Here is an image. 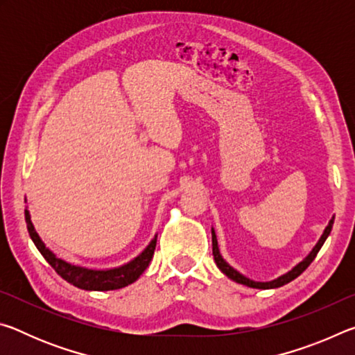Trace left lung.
I'll return each instance as SVG.
<instances>
[{
	"mask_svg": "<svg viewBox=\"0 0 355 355\" xmlns=\"http://www.w3.org/2000/svg\"><path fill=\"white\" fill-rule=\"evenodd\" d=\"M334 219L335 218H332L330 219V222H329V225L326 227V230H324V233H322V236L320 238V241L316 243V245L313 248V250L310 252V254L305 257V260H302L300 261L297 266H294L290 272H286L285 275H282V277H279V279H275V280H272V282H255V280H250V279H248V277H244L243 274H239L236 269H233L230 264H228L224 258L220 257V254H219V248H218V239H216V233H214V230L211 228V238H213V257H214V261H216V264H218V268L220 269L222 272H224L228 279H232V280H235V282H238V284H241V285H245V286H250V288H258V290H269V288H279V286H282V285H285V284H290L291 280H294L296 277H299L300 274H302L305 269H307L309 266H310V263L315 260V257L318 255V252H320V249L322 248V244H324V241H326L327 239V236L330 235V230H332V225H334Z\"/></svg>",
	"mask_w": 355,
	"mask_h": 355,
	"instance_id": "obj_1",
	"label": "left lung"
}]
</instances>
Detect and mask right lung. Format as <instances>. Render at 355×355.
I'll return each mask as SVG.
<instances>
[{"label": "right lung", "instance_id": "obj_1", "mask_svg": "<svg viewBox=\"0 0 355 355\" xmlns=\"http://www.w3.org/2000/svg\"><path fill=\"white\" fill-rule=\"evenodd\" d=\"M25 219H26V227L29 232V236L35 244V248L44 255L45 260L51 264V268L61 275L64 280H67L76 288H81V290L87 291H110V290H119V288H123L130 284H133L139 275L146 271L150 260L153 258L155 248H156V236L152 239V243L147 245V249H144L139 257H136L133 261L120 268L107 269V271H95V269H86L80 266H73L67 261L58 258L50 249L45 248V244L42 243L39 238L37 232L34 230V225L29 218L28 209H25Z\"/></svg>", "mask_w": 355, "mask_h": 355}]
</instances>
